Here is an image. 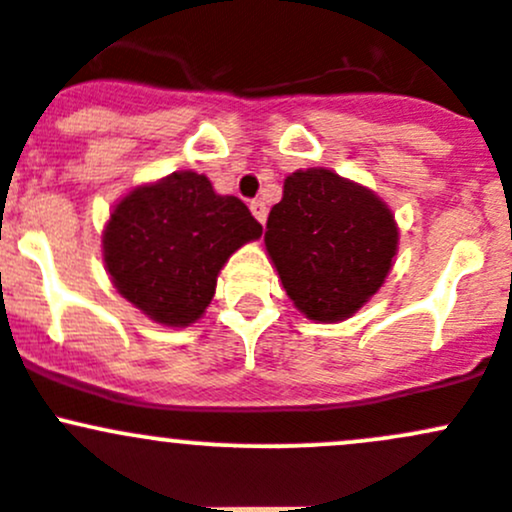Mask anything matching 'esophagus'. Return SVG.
<instances>
[{
  "label": "esophagus",
  "instance_id": "esophagus-1",
  "mask_svg": "<svg viewBox=\"0 0 512 512\" xmlns=\"http://www.w3.org/2000/svg\"><path fill=\"white\" fill-rule=\"evenodd\" d=\"M250 210H252V215H255L257 223L265 225V220H267V205L262 203V200H252V203H250Z\"/></svg>",
  "mask_w": 512,
  "mask_h": 512
}]
</instances>
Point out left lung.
I'll list each match as a JSON object with an SVG mask.
<instances>
[{"label": "left lung", "instance_id": "obj_1", "mask_svg": "<svg viewBox=\"0 0 512 512\" xmlns=\"http://www.w3.org/2000/svg\"><path fill=\"white\" fill-rule=\"evenodd\" d=\"M265 247L294 307L312 322H342L389 277L399 225L366 185L329 168L294 170L270 210Z\"/></svg>", "mask_w": 512, "mask_h": 512}]
</instances>
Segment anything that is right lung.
Instances as JSON below:
<instances>
[{"instance_id":"add662e5","label":"right lung","mask_w":512,"mask_h":512,"mask_svg":"<svg viewBox=\"0 0 512 512\" xmlns=\"http://www.w3.org/2000/svg\"><path fill=\"white\" fill-rule=\"evenodd\" d=\"M262 225L208 175L175 170L128 190L101 232L103 265L123 299L163 327H190L215 297L235 250L260 240Z\"/></svg>"}]
</instances>
